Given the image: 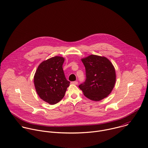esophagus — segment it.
I'll return each instance as SVG.
<instances>
[{
	"label": "esophagus",
	"mask_w": 148,
	"mask_h": 148,
	"mask_svg": "<svg viewBox=\"0 0 148 148\" xmlns=\"http://www.w3.org/2000/svg\"><path fill=\"white\" fill-rule=\"evenodd\" d=\"M71 83H72V84L77 85V84H78V82H76V81H75V82H71Z\"/></svg>",
	"instance_id": "obj_1"
}]
</instances>
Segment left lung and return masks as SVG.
Listing matches in <instances>:
<instances>
[{
  "instance_id": "8db88e82",
  "label": "left lung",
  "mask_w": 148,
  "mask_h": 148,
  "mask_svg": "<svg viewBox=\"0 0 148 148\" xmlns=\"http://www.w3.org/2000/svg\"><path fill=\"white\" fill-rule=\"evenodd\" d=\"M82 61L86 68V79L79 87L86 97L93 101L106 98L111 92L116 81L112 64L105 57L93 54Z\"/></svg>"
}]
</instances>
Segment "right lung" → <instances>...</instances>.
<instances>
[{"mask_svg":"<svg viewBox=\"0 0 148 148\" xmlns=\"http://www.w3.org/2000/svg\"><path fill=\"white\" fill-rule=\"evenodd\" d=\"M64 58L55 56L42 61L34 77L36 92L40 98L50 104H54L64 98L70 82L62 69Z\"/></svg>","mask_w":148,"mask_h":148,"instance_id":"right-lung-1","label":"right lung"}]
</instances>
